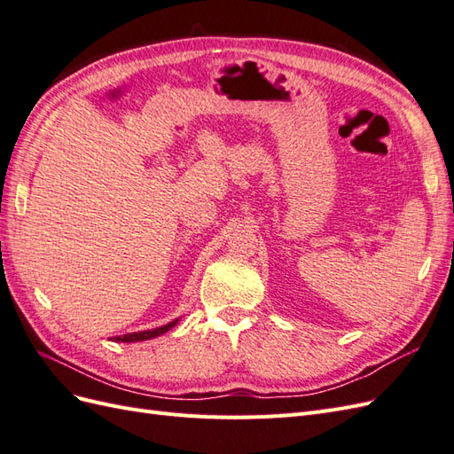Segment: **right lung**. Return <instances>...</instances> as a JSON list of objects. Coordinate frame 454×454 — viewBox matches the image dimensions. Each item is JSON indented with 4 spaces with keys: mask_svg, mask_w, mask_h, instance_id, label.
Listing matches in <instances>:
<instances>
[{
    "mask_svg": "<svg viewBox=\"0 0 454 454\" xmlns=\"http://www.w3.org/2000/svg\"><path fill=\"white\" fill-rule=\"evenodd\" d=\"M177 324V320L167 324V325H160V327H155V329H147V332H138V333H127V335H119V337H114L115 342H136V340H147V339H153V337H159L162 333H167L168 329H172L174 325Z\"/></svg>",
    "mask_w": 454,
    "mask_h": 454,
    "instance_id": "right-lung-1",
    "label": "right lung"
}]
</instances>
